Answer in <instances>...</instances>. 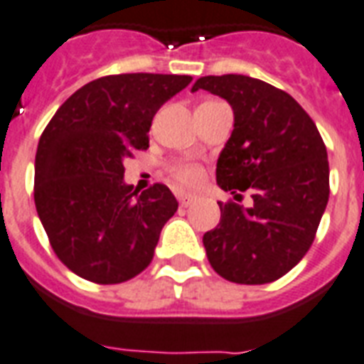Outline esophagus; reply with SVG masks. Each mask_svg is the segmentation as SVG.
<instances>
[{
    "label": "esophagus",
    "instance_id": "1",
    "mask_svg": "<svg viewBox=\"0 0 364 364\" xmlns=\"http://www.w3.org/2000/svg\"><path fill=\"white\" fill-rule=\"evenodd\" d=\"M176 196H177V200H179V203H181L183 208H187V205H191V203L196 200V196H194V194H187V192H183V191L177 192Z\"/></svg>",
    "mask_w": 364,
    "mask_h": 364
}]
</instances>
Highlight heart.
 Returning <instances> with one entry per match:
<instances>
[{"label": "heart", "mask_w": 364, "mask_h": 364, "mask_svg": "<svg viewBox=\"0 0 364 364\" xmlns=\"http://www.w3.org/2000/svg\"><path fill=\"white\" fill-rule=\"evenodd\" d=\"M172 176L181 185H196L202 179V168L192 162H179L172 168Z\"/></svg>", "instance_id": "b5f03b06"}]
</instances>
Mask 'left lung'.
<instances>
[{"label": "left lung", "instance_id": "8db88e82", "mask_svg": "<svg viewBox=\"0 0 364 364\" xmlns=\"http://www.w3.org/2000/svg\"><path fill=\"white\" fill-rule=\"evenodd\" d=\"M205 90L230 102L233 131L217 161L223 191L250 192V205L220 203V223L203 233L211 267L237 284H267L299 264L329 200L326 144L297 100L243 75L202 76Z\"/></svg>", "mask_w": 364, "mask_h": 364}]
</instances>
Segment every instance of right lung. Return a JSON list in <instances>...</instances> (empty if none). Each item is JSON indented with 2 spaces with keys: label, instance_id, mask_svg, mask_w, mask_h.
Segmentation results:
<instances>
[{
  "label": "right lung",
  "instance_id": "right-lung-1",
  "mask_svg": "<svg viewBox=\"0 0 364 364\" xmlns=\"http://www.w3.org/2000/svg\"><path fill=\"white\" fill-rule=\"evenodd\" d=\"M192 82L185 75H112L75 91L44 129L35 155V208L55 256L95 284H119L151 264L172 191L138 192L125 159L149 147L155 114Z\"/></svg>",
  "mask_w": 364,
  "mask_h": 364
}]
</instances>
